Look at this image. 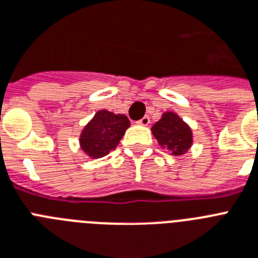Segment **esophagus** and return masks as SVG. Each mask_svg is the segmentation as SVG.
I'll return each instance as SVG.
<instances>
[{
	"label": "esophagus",
	"mask_w": 258,
	"mask_h": 258,
	"mask_svg": "<svg viewBox=\"0 0 258 258\" xmlns=\"http://www.w3.org/2000/svg\"><path fill=\"white\" fill-rule=\"evenodd\" d=\"M138 125H142V126H148L149 124H150V118H149V116H145L142 117L141 120L137 121Z\"/></svg>",
	"instance_id": "esophagus-1"
}]
</instances>
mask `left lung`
<instances>
[{
  "label": "left lung",
  "mask_w": 258,
  "mask_h": 258,
  "mask_svg": "<svg viewBox=\"0 0 258 258\" xmlns=\"http://www.w3.org/2000/svg\"><path fill=\"white\" fill-rule=\"evenodd\" d=\"M152 133L162 149L172 155H182L192 146V131L174 112H165L152 127Z\"/></svg>",
  "instance_id": "1"
}]
</instances>
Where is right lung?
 <instances>
[{
  "instance_id": "1",
  "label": "right lung",
  "mask_w": 258,
  "mask_h": 258,
  "mask_svg": "<svg viewBox=\"0 0 258 258\" xmlns=\"http://www.w3.org/2000/svg\"><path fill=\"white\" fill-rule=\"evenodd\" d=\"M129 126L131 121L125 114L99 110L82 131L79 138L80 149L91 158H103L117 148Z\"/></svg>"
}]
</instances>
